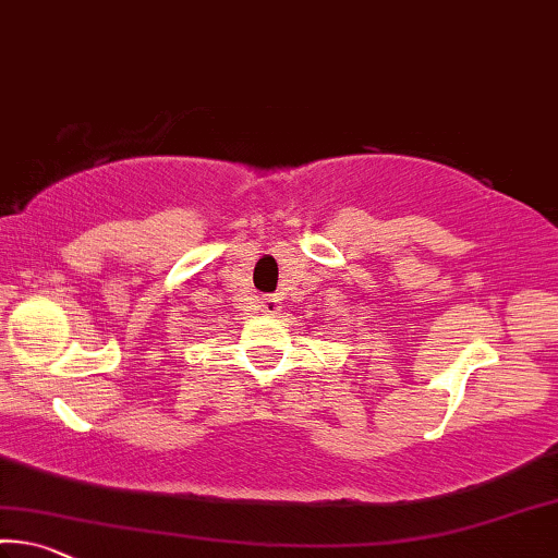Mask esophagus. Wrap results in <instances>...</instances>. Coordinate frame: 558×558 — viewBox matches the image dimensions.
Wrapping results in <instances>:
<instances>
[{"label": "esophagus", "instance_id": "1", "mask_svg": "<svg viewBox=\"0 0 558 558\" xmlns=\"http://www.w3.org/2000/svg\"><path fill=\"white\" fill-rule=\"evenodd\" d=\"M263 313L265 315H278L280 311V300L278 298H263Z\"/></svg>", "mask_w": 558, "mask_h": 558}]
</instances>
